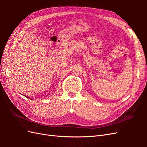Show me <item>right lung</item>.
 Segmentation results:
<instances>
[{
  "mask_svg": "<svg viewBox=\"0 0 147 147\" xmlns=\"http://www.w3.org/2000/svg\"><path fill=\"white\" fill-rule=\"evenodd\" d=\"M24 96H25V97H28V98H29V99H30V97H28V96H24Z\"/></svg>",
  "mask_w": 147,
  "mask_h": 147,
  "instance_id": "right-lung-1",
  "label": "right lung"
}]
</instances>
